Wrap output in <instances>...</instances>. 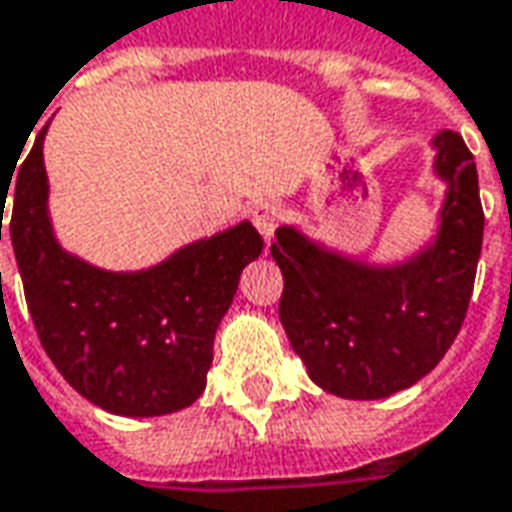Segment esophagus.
I'll return each mask as SVG.
<instances>
[{
	"label": "esophagus",
	"mask_w": 512,
	"mask_h": 512,
	"mask_svg": "<svg viewBox=\"0 0 512 512\" xmlns=\"http://www.w3.org/2000/svg\"><path fill=\"white\" fill-rule=\"evenodd\" d=\"M280 219L282 210L277 202H257L255 210H252V224H255L257 232L263 235L266 244H271V238H274V230H277Z\"/></svg>",
	"instance_id": "34e87169"
}]
</instances>
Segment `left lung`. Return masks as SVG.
<instances>
[{
    "label": "left lung",
    "instance_id": "obj_1",
    "mask_svg": "<svg viewBox=\"0 0 512 512\" xmlns=\"http://www.w3.org/2000/svg\"><path fill=\"white\" fill-rule=\"evenodd\" d=\"M432 174L446 185L430 241L393 263L343 255L277 227L280 321L310 380L341 399H385L441 363L466 318L482 249L480 182L463 138H432Z\"/></svg>",
    "mask_w": 512,
    "mask_h": 512
}]
</instances>
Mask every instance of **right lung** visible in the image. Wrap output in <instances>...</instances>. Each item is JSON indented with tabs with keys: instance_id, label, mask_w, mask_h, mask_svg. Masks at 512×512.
I'll return each instance as SVG.
<instances>
[{
	"instance_id": "obj_1",
	"label": "right lung",
	"mask_w": 512,
	"mask_h": 512,
	"mask_svg": "<svg viewBox=\"0 0 512 512\" xmlns=\"http://www.w3.org/2000/svg\"><path fill=\"white\" fill-rule=\"evenodd\" d=\"M46 130L49 124L13 177L10 216L41 346L74 391L113 416H166L194 405L207 385L219 321L241 271L263 252V238L238 221L138 271H110L71 255L49 216Z\"/></svg>"
}]
</instances>
